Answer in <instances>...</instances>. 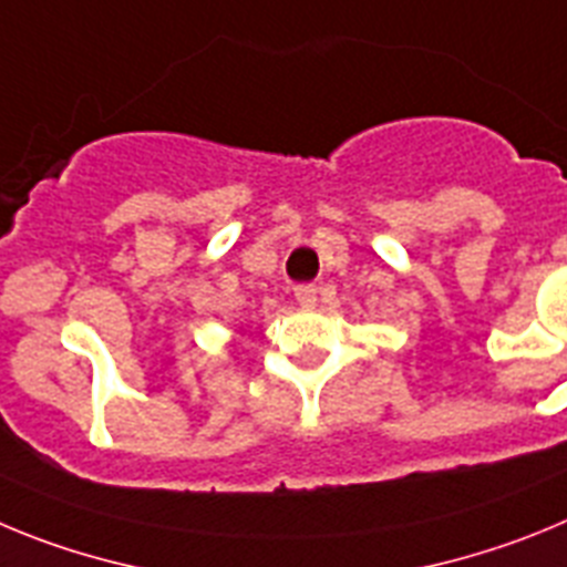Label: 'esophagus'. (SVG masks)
<instances>
[{
  "instance_id": "esophagus-1",
  "label": "esophagus",
  "mask_w": 567,
  "mask_h": 567,
  "mask_svg": "<svg viewBox=\"0 0 567 567\" xmlns=\"http://www.w3.org/2000/svg\"><path fill=\"white\" fill-rule=\"evenodd\" d=\"M293 296H296V302L302 305L305 310L316 308V285H296Z\"/></svg>"
}]
</instances>
